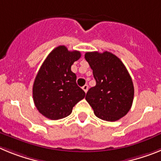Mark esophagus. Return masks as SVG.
<instances>
[{
  "label": "esophagus",
  "mask_w": 161,
  "mask_h": 161,
  "mask_svg": "<svg viewBox=\"0 0 161 161\" xmlns=\"http://www.w3.org/2000/svg\"><path fill=\"white\" fill-rule=\"evenodd\" d=\"M82 89H83V90L85 91V93H87L88 89H89V86H88V85H84L83 87H82Z\"/></svg>",
  "instance_id": "esophagus-1"
}]
</instances>
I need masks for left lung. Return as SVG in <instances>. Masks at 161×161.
<instances>
[{
	"label": "left lung",
	"instance_id": "1",
	"mask_svg": "<svg viewBox=\"0 0 161 161\" xmlns=\"http://www.w3.org/2000/svg\"><path fill=\"white\" fill-rule=\"evenodd\" d=\"M85 58L96 80L85 97L95 115L109 122L124 117L134 99L133 82L125 65L109 52H86Z\"/></svg>",
	"mask_w": 161,
	"mask_h": 161
}]
</instances>
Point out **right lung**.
I'll use <instances>...</instances> for the list:
<instances>
[{"mask_svg": "<svg viewBox=\"0 0 161 161\" xmlns=\"http://www.w3.org/2000/svg\"><path fill=\"white\" fill-rule=\"evenodd\" d=\"M81 55L65 46L55 47L44 60L33 85V99L39 113L52 120L70 114L72 108L85 97L76 85L71 67Z\"/></svg>", "mask_w": 161, "mask_h": 161, "instance_id": "1", "label": "right lung"}]
</instances>
